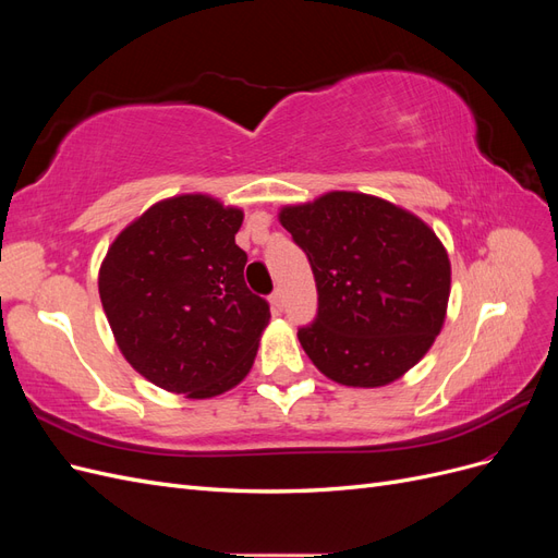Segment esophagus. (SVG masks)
Segmentation results:
<instances>
[{"mask_svg": "<svg viewBox=\"0 0 558 558\" xmlns=\"http://www.w3.org/2000/svg\"><path fill=\"white\" fill-rule=\"evenodd\" d=\"M269 302H272V307H275L277 312L283 310V293H281V289H275V293L269 295Z\"/></svg>", "mask_w": 558, "mask_h": 558, "instance_id": "34e87169", "label": "esophagus"}]
</instances>
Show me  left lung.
<instances>
[{"instance_id":"8db88e82","label":"left lung","mask_w":558,"mask_h":558,"mask_svg":"<svg viewBox=\"0 0 558 558\" xmlns=\"http://www.w3.org/2000/svg\"><path fill=\"white\" fill-rule=\"evenodd\" d=\"M307 253L318 312L298 340L328 379L375 388L414 367L440 335L451 265L435 232L391 202L332 191L283 207Z\"/></svg>"}]
</instances>
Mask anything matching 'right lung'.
<instances>
[{
	"label": "right lung",
	"instance_id": "obj_1",
	"mask_svg": "<svg viewBox=\"0 0 558 558\" xmlns=\"http://www.w3.org/2000/svg\"><path fill=\"white\" fill-rule=\"evenodd\" d=\"M242 209L209 195L162 199L99 267V298L125 361L165 391L211 398L238 386L269 320L234 244Z\"/></svg>",
	"mask_w": 558,
	"mask_h": 558
}]
</instances>
